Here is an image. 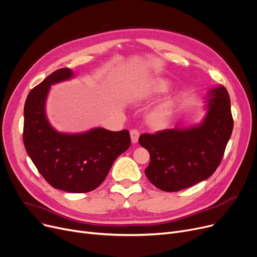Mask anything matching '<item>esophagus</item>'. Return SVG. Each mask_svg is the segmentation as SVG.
Returning a JSON list of instances; mask_svg holds the SVG:
<instances>
[{
    "label": "esophagus",
    "instance_id": "obj_1",
    "mask_svg": "<svg viewBox=\"0 0 257 257\" xmlns=\"http://www.w3.org/2000/svg\"><path fill=\"white\" fill-rule=\"evenodd\" d=\"M130 137H131V141L133 144L138 143L139 138H140V131L138 129H131L130 130Z\"/></svg>",
    "mask_w": 257,
    "mask_h": 257
}]
</instances>
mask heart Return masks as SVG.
<instances>
[{"label": "heart", "instance_id": "heart-1", "mask_svg": "<svg viewBox=\"0 0 257 257\" xmlns=\"http://www.w3.org/2000/svg\"><path fill=\"white\" fill-rule=\"evenodd\" d=\"M166 117H167V111H166L165 108L155 111L152 114V120L154 121V123H156V124L163 123V121L166 119Z\"/></svg>", "mask_w": 257, "mask_h": 257}]
</instances>
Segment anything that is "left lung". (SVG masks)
<instances>
[{
  "mask_svg": "<svg viewBox=\"0 0 257 257\" xmlns=\"http://www.w3.org/2000/svg\"><path fill=\"white\" fill-rule=\"evenodd\" d=\"M207 102L201 125L140 137V145L150 153L146 176L159 190H184L210 177L220 166L233 129L230 98L222 85L210 90Z\"/></svg>",
  "mask_w": 257,
  "mask_h": 257,
  "instance_id": "obj_1",
  "label": "left lung"
}]
</instances>
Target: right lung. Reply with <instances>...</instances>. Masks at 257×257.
I'll return each mask as SVG.
<instances>
[{
    "label": "right lung",
    "instance_id": "1",
    "mask_svg": "<svg viewBox=\"0 0 257 257\" xmlns=\"http://www.w3.org/2000/svg\"><path fill=\"white\" fill-rule=\"evenodd\" d=\"M72 76L70 69H59L30 90L24 107L23 140L27 153L50 185L69 193H88L105 180L131 139L128 130L97 128L70 136L50 126L45 114L47 93L51 84Z\"/></svg>",
    "mask_w": 257,
    "mask_h": 257
}]
</instances>
